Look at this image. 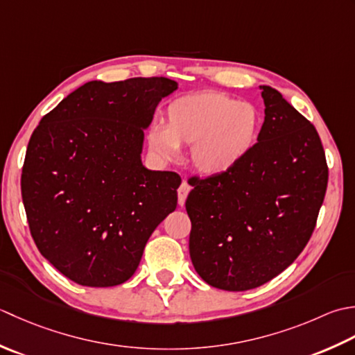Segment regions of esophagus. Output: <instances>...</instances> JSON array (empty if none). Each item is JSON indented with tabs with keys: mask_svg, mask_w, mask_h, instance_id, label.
<instances>
[{
	"mask_svg": "<svg viewBox=\"0 0 355 355\" xmlns=\"http://www.w3.org/2000/svg\"><path fill=\"white\" fill-rule=\"evenodd\" d=\"M190 190H191V187L188 185L185 180L182 184H180V187H179V190H178V202H179V205L182 207L184 204H185V199H187V196H188V193H190Z\"/></svg>",
	"mask_w": 355,
	"mask_h": 355,
	"instance_id": "obj_1",
	"label": "esophagus"
}]
</instances>
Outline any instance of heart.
Masks as SVG:
<instances>
[{
  "label": "heart",
  "instance_id": "b5f03b06",
  "mask_svg": "<svg viewBox=\"0 0 355 355\" xmlns=\"http://www.w3.org/2000/svg\"><path fill=\"white\" fill-rule=\"evenodd\" d=\"M260 114L250 103L222 92L188 93L165 108V125L148 130L150 150L164 161L178 157L179 146L193 147L194 167L204 175L228 171L254 147Z\"/></svg>",
  "mask_w": 355,
  "mask_h": 355
}]
</instances>
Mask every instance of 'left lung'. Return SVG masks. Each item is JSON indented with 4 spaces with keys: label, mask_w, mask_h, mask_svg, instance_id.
<instances>
[{
    "label": "left lung",
    "mask_w": 355,
    "mask_h": 355,
    "mask_svg": "<svg viewBox=\"0 0 355 355\" xmlns=\"http://www.w3.org/2000/svg\"><path fill=\"white\" fill-rule=\"evenodd\" d=\"M260 89L265 121L250 153L228 171L188 179L191 262L225 291L263 285L297 259L328 185L315 127L276 89Z\"/></svg>",
    "instance_id": "8db88e82"
}]
</instances>
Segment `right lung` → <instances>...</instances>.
<instances>
[{"mask_svg":"<svg viewBox=\"0 0 355 355\" xmlns=\"http://www.w3.org/2000/svg\"><path fill=\"white\" fill-rule=\"evenodd\" d=\"M176 89L157 76L87 83L32 133L21 175L28 228L41 254L75 284H124L176 209L180 176L141 161L144 128Z\"/></svg>","mask_w":355,"mask_h":355,"instance_id":"obj_1","label":"right lung"}]
</instances>
